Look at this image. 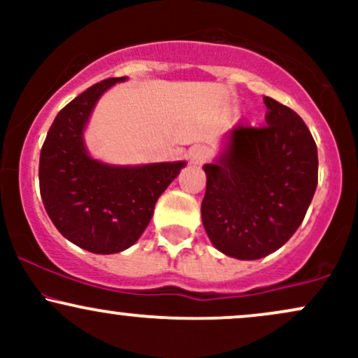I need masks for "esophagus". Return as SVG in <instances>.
Segmentation results:
<instances>
[{
  "label": "esophagus",
  "mask_w": 358,
  "mask_h": 358,
  "mask_svg": "<svg viewBox=\"0 0 358 358\" xmlns=\"http://www.w3.org/2000/svg\"><path fill=\"white\" fill-rule=\"evenodd\" d=\"M188 158H190V163H193V165H202L210 158V150L207 146H195L188 155Z\"/></svg>",
  "instance_id": "esophagus-1"
}]
</instances>
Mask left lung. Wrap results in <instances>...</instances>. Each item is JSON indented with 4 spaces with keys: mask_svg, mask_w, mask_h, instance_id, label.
<instances>
[{
    "mask_svg": "<svg viewBox=\"0 0 358 358\" xmlns=\"http://www.w3.org/2000/svg\"><path fill=\"white\" fill-rule=\"evenodd\" d=\"M264 104L268 124L234 127L222 155L203 165L205 232L220 252L242 261L282 248L318 185V151L303 119L271 97Z\"/></svg>",
    "mask_w": 358,
    "mask_h": 358,
    "instance_id": "1",
    "label": "left lung"
}]
</instances>
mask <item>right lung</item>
Segmentation results:
<instances>
[{
  "label": "right lung",
  "instance_id": "right-lung-1",
  "mask_svg": "<svg viewBox=\"0 0 358 358\" xmlns=\"http://www.w3.org/2000/svg\"><path fill=\"white\" fill-rule=\"evenodd\" d=\"M126 77L97 82L57 114L40 151V195L65 239L94 254H116L136 242L155 203L185 162L116 166L90 158L84 127L102 94Z\"/></svg>",
  "mask_w": 358,
  "mask_h": 358
}]
</instances>
